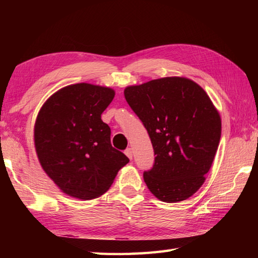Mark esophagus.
<instances>
[{
  "label": "esophagus",
  "mask_w": 258,
  "mask_h": 258,
  "mask_svg": "<svg viewBox=\"0 0 258 258\" xmlns=\"http://www.w3.org/2000/svg\"><path fill=\"white\" fill-rule=\"evenodd\" d=\"M125 155L127 156V157L130 158V160H132V158H133V152H132V150H131V149H126V150H125Z\"/></svg>",
  "instance_id": "34e87169"
}]
</instances>
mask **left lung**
Wrapping results in <instances>:
<instances>
[{"label": "left lung", "instance_id": "obj_1", "mask_svg": "<svg viewBox=\"0 0 258 258\" xmlns=\"http://www.w3.org/2000/svg\"><path fill=\"white\" fill-rule=\"evenodd\" d=\"M124 95L154 149V165L143 174L147 187L162 202L187 200L205 182L221 140V116L210 96L179 76L127 86Z\"/></svg>", "mask_w": 258, "mask_h": 258}]
</instances>
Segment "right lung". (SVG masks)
<instances>
[{
	"mask_svg": "<svg viewBox=\"0 0 258 258\" xmlns=\"http://www.w3.org/2000/svg\"><path fill=\"white\" fill-rule=\"evenodd\" d=\"M115 95L109 87L78 83L48 97L37 114L34 144L42 168L63 193L89 201L111 187L130 162L111 144L101 115Z\"/></svg>",
	"mask_w": 258,
	"mask_h": 258,
	"instance_id": "1",
	"label": "right lung"
}]
</instances>
